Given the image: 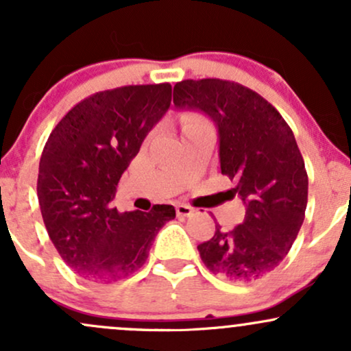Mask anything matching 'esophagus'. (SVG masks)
Listing matches in <instances>:
<instances>
[{
	"label": "esophagus",
	"instance_id": "34e87169",
	"mask_svg": "<svg viewBox=\"0 0 351 351\" xmlns=\"http://www.w3.org/2000/svg\"><path fill=\"white\" fill-rule=\"evenodd\" d=\"M195 211L196 209L193 206H189V204H184V203L176 204V215L178 216H191Z\"/></svg>",
	"mask_w": 351,
	"mask_h": 351
}]
</instances>
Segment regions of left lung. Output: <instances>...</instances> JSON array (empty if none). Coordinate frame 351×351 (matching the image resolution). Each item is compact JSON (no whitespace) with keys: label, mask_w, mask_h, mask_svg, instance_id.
Instances as JSON below:
<instances>
[{"label":"left lung","mask_w":351,"mask_h":351,"mask_svg":"<svg viewBox=\"0 0 351 351\" xmlns=\"http://www.w3.org/2000/svg\"><path fill=\"white\" fill-rule=\"evenodd\" d=\"M173 102L216 123L221 173L237 181L231 191L245 204L243 224L228 232L216 226L198 245L201 261L229 280L263 279L291 251L307 208L308 176L291 127L257 92L231 80H181Z\"/></svg>","instance_id":"8db88e82"}]
</instances>
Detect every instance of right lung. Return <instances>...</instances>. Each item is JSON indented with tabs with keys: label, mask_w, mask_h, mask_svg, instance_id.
Here are the masks:
<instances>
[{
	"label": "right lung",
	"mask_w": 351,
	"mask_h": 351,
	"mask_svg": "<svg viewBox=\"0 0 351 351\" xmlns=\"http://www.w3.org/2000/svg\"><path fill=\"white\" fill-rule=\"evenodd\" d=\"M170 104V84L97 92L72 107L47 138L38 175L41 215L64 263L84 279L132 276L176 216L170 204L150 213L112 208L120 176Z\"/></svg>",
	"instance_id": "1"
}]
</instances>
